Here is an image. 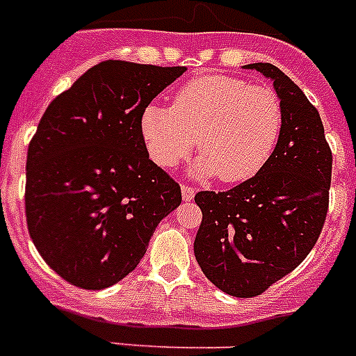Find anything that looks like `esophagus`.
I'll return each instance as SVG.
<instances>
[{"mask_svg":"<svg viewBox=\"0 0 356 356\" xmlns=\"http://www.w3.org/2000/svg\"><path fill=\"white\" fill-rule=\"evenodd\" d=\"M181 192H183V199L186 202L192 201L193 195H195V190H193L192 186H186V184H183V186H181Z\"/></svg>","mask_w":356,"mask_h":356,"instance_id":"esophagus-1","label":"esophagus"}]
</instances>
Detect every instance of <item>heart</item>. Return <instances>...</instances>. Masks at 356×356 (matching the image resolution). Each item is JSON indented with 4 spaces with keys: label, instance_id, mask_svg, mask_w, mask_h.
Wrapping results in <instances>:
<instances>
[{
    "label": "heart",
    "instance_id": "b5f03b06",
    "mask_svg": "<svg viewBox=\"0 0 356 356\" xmlns=\"http://www.w3.org/2000/svg\"><path fill=\"white\" fill-rule=\"evenodd\" d=\"M282 103L266 85L229 76H204L173 94L172 108L148 103L139 132L152 161L163 168L186 159L197 145L199 177L241 183L268 163L282 130Z\"/></svg>",
    "mask_w": 356,
    "mask_h": 356
}]
</instances>
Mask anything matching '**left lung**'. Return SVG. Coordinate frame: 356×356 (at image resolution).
I'll use <instances>...</instances> for the list:
<instances>
[{"mask_svg":"<svg viewBox=\"0 0 356 356\" xmlns=\"http://www.w3.org/2000/svg\"><path fill=\"white\" fill-rule=\"evenodd\" d=\"M273 81L282 130L268 163L228 192H199L202 220L193 253L220 291L238 298L264 293L293 271L324 226L331 186L330 145L318 110L284 72L246 65Z\"/></svg>","mask_w":356,"mask_h":356,"instance_id":"8db88e82","label":"left lung"}]
</instances>
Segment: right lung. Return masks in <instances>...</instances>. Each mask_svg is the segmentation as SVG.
Returning <instances> with one entry per match:
<instances>
[{"mask_svg":"<svg viewBox=\"0 0 356 356\" xmlns=\"http://www.w3.org/2000/svg\"><path fill=\"white\" fill-rule=\"evenodd\" d=\"M184 72L110 59L44 110L26 154V226L70 284L104 289L124 279L181 204V186L150 161L139 115Z\"/></svg>","mask_w":356,"mask_h":356,"instance_id":"obj_1","label":"right lung"}]
</instances>
